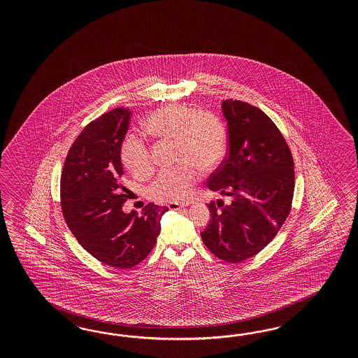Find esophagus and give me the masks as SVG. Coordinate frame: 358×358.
Listing matches in <instances>:
<instances>
[{
    "label": "esophagus",
    "instance_id": "obj_1",
    "mask_svg": "<svg viewBox=\"0 0 358 358\" xmlns=\"http://www.w3.org/2000/svg\"><path fill=\"white\" fill-rule=\"evenodd\" d=\"M189 206V203H169L168 207L169 208H174V210H178V208H182V207Z\"/></svg>",
    "mask_w": 358,
    "mask_h": 358
}]
</instances>
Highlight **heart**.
Instances as JSON below:
<instances>
[{
    "mask_svg": "<svg viewBox=\"0 0 358 358\" xmlns=\"http://www.w3.org/2000/svg\"><path fill=\"white\" fill-rule=\"evenodd\" d=\"M145 127L159 139L176 141L177 160L184 163L172 169H164L150 185L148 194L159 202L187 199L199 178L198 168L211 171L226 155L227 132L213 113L171 105L155 111L145 122ZM120 159L136 177H144L153 169L151 150L136 135L124 138Z\"/></svg>",
    "mask_w": 358,
    "mask_h": 358,
    "instance_id": "heart-1",
    "label": "heart"
}]
</instances>
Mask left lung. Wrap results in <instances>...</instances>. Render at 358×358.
I'll return each mask as SVG.
<instances>
[{
  "mask_svg": "<svg viewBox=\"0 0 358 358\" xmlns=\"http://www.w3.org/2000/svg\"><path fill=\"white\" fill-rule=\"evenodd\" d=\"M226 160L210 176V190L227 196L210 202L202 241L217 259L241 262L264 250L292 210L293 156L281 131L260 108L226 99Z\"/></svg>",
  "mask_w": 358,
  "mask_h": 358,
  "instance_id": "obj_1",
  "label": "left lung"
}]
</instances>
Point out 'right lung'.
<instances>
[{
  "label": "right lung",
  "instance_id": "obj_1",
  "mask_svg": "<svg viewBox=\"0 0 358 358\" xmlns=\"http://www.w3.org/2000/svg\"><path fill=\"white\" fill-rule=\"evenodd\" d=\"M131 110L117 108L90 122L66 155L60 180L65 223L84 250L98 261L129 269L144 260L160 234L168 207L148 203L141 214L123 213L120 147Z\"/></svg>",
  "mask_w": 358,
  "mask_h": 358
}]
</instances>
